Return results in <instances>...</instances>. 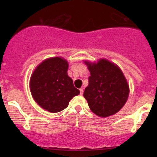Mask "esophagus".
<instances>
[{
    "label": "esophagus",
    "mask_w": 157,
    "mask_h": 157,
    "mask_svg": "<svg viewBox=\"0 0 157 157\" xmlns=\"http://www.w3.org/2000/svg\"><path fill=\"white\" fill-rule=\"evenodd\" d=\"M80 94L82 95V94H83V89H80Z\"/></svg>",
    "instance_id": "1"
}]
</instances>
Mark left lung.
<instances>
[{"instance_id": "1", "label": "left lung", "mask_w": 157, "mask_h": 157, "mask_svg": "<svg viewBox=\"0 0 157 157\" xmlns=\"http://www.w3.org/2000/svg\"><path fill=\"white\" fill-rule=\"evenodd\" d=\"M84 63L91 75L83 94L90 109L101 117L117 113L129 95L128 84L121 69L106 59Z\"/></svg>"}]
</instances>
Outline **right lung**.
Wrapping results in <instances>:
<instances>
[{
  "instance_id": "obj_1",
  "label": "right lung",
  "mask_w": 157,
  "mask_h": 157,
  "mask_svg": "<svg viewBox=\"0 0 157 157\" xmlns=\"http://www.w3.org/2000/svg\"><path fill=\"white\" fill-rule=\"evenodd\" d=\"M68 63L62 57H55L43 61L32 73L30 91L41 108L52 113L66 109L69 101L80 94L68 76Z\"/></svg>"
}]
</instances>
